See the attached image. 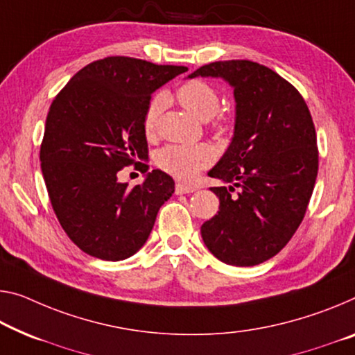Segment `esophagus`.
Listing matches in <instances>:
<instances>
[{"label": "esophagus", "instance_id": "1", "mask_svg": "<svg viewBox=\"0 0 355 355\" xmlns=\"http://www.w3.org/2000/svg\"><path fill=\"white\" fill-rule=\"evenodd\" d=\"M196 187L195 185H190V184H176V193H192L195 192Z\"/></svg>", "mask_w": 355, "mask_h": 355}]
</instances>
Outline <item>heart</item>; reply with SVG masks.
Segmentation results:
<instances>
[{"mask_svg":"<svg viewBox=\"0 0 355 355\" xmlns=\"http://www.w3.org/2000/svg\"><path fill=\"white\" fill-rule=\"evenodd\" d=\"M176 96L181 105L201 121H209L216 116L220 106L219 92L212 84L203 79H192L184 83L176 90ZM165 103L163 95H155L147 105L143 117V128L146 135H152L157 128L160 111ZM214 130L219 135H225L232 130V121L228 117L217 119ZM216 159L214 150L208 144H168L157 152L155 163L173 178L181 181H192L201 170L208 168Z\"/></svg>","mask_w":355,"mask_h":355,"instance_id":"heart-1","label":"heart"}]
</instances>
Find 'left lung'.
I'll use <instances>...</instances> for the list:
<instances>
[{
    "label": "left lung",
    "instance_id": "8db88e82",
    "mask_svg": "<svg viewBox=\"0 0 355 355\" xmlns=\"http://www.w3.org/2000/svg\"><path fill=\"white\" fill-rule=\"evenodd\" d=\"M196 76L223 78L236 100L232 144L209 171L230 185L211 187L219 211L201 225V238L223 263H263L306 214L319 170L313 117L295 87L250 60L205 64L189 78Z\"/></svg>",
    "mask_w": 355,
    "mask_h": 355
}]
</instances>
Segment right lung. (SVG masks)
Segmentation results:
<instances>
[{
  "label": "right lung",
  "mask_w": 355,
  "mask_h": 355,
  "mask_svg": "<svg viewBox=\"0 0 355 355\" xmlns=\"http://www.w3.org/2000/svg\"><path fill=\"white\" fill-rule=\"evenodd\" d=\"M187 71L132 57H106L78 71L46 119L40 160L60 225L80 250L117 261L143 248L160 206L174 193L160 170L143 184L119 181L125 166L146 173L143 117L152 92Z\"/></svg>",
  "instance_id": "add662e5"
}]
</instances>
